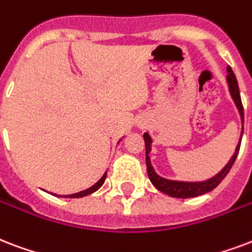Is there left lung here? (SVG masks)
<instances>
[{"label":"left lung","instance_id":"obj_1","mask_svg":"<svg viewBox=\"0 0 252 252\" xmlns=\"http://www.w3.org/2000/svg\"><path fill=\"white\" fill-rule=\"evenodd\" d=\"M226 70H227L226 80H227L228 84V91H230L231 99L234 100V104L237 107L239 116H241L242 132L241 139L238 141V145L235 148L234 155L228 160L227 164L224 165L223 169L220 172L217 173L216 176H213L211 178H207L205 181H177V180H168V178L161 177V176L157 174L155 168H153V165L151 162V156H149V153L152 151V143H153V140L149 136V133H144V141H145V149H147L148 176H149V180L153 184V186L156 189L160 190V191H162V193H165V194L174 197V198H191V197H198V195L206 194V193L211 191L213 189H216L217 186L220 185L222 180L227 176V173L230 172V169H231L234 162H235V158H237L238 153H239V148H241L242 136H243V122H245V116H243V105H242L241 94H239L237 78H235L231 67L228 66Z\"/></svg>","mask_w":252,"mask_h":252}]
</instances>
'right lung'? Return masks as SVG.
I'll list each match as a JSON object with an SVG mask.
<instances>
[{"mask_svg": "<svg viewBox=\"0 0 252 252\" xmlns=\"http://www.w3.org/2000/svg\"><path fill=\"white\" fill-rule=\"evenodd\" d=\"M122 141V140H120ZM105 178H107V172L103 174V177L99 180V181L96 182L95 185H92L91 188H88V189L86 190H82V191H79V193H75V194H68V195H64L66 198H82V197H86V195L88 194H91V193H94V191H96L97 189H100L101 185L104 184L105 181ZM53 195H57V194H54V193H51ZM58 197H63V195H58Z\"/></svg>", "mask_w": 252, "mask_h": 252, "instance_id": "obj_1", "label": "right lung"}]
</instances>
